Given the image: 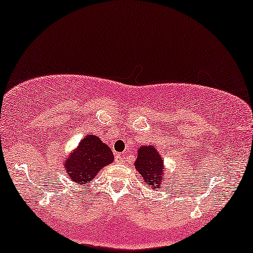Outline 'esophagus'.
I'll return each instance as SVG.
<instances>
[{
  "instance_id": "obj_1",
  "label": "esophagus",
  "mask_w": 253,
  "mask_h": 253,
  "mask_svg": "<svg viewBox=\"0 0 253 253\" xmlns=\"http://www.w3.org/2000/svg\"><path fill=\"white\" fill-rule=\"evenodd\" d=\"M116 161L119 162V164H124L126 162V157L122 153H117L116 154Z\"/></svg>"
}]
</instances>
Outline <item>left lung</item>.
Here are the masks:
<instances>
[{
    "instance_id": "1",
    "label": "left lung",
    "mask_w": 253,
    "mask_h": 253,
    "mask_svg": "<svg viewBox=\"0 0 253 253\" xmlns=\"http://www.w3.org/2000/svg\"><path fill=\"white\" fill-rule=\"evenodd\" d=\"M134 167L144 178V182L152 189H160L165 182V166L161 155L153 145L138 148V157Z\"/></svg>"
}]
</instances>
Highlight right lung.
<instances>
[{
  "label": "right lung",
  "instance_id": "obj_1",
  "mask_svg": "<svg viewBox=\"0 0 253 253\" xmlns=\"http://www.w3.org/2000/svg\"><path fill=\"white\" fill-rule=\"evenodd\" d=\"M114 160L113 152L99 137L87 134L64 160V170L76 184H88L102 167Z\"/></svg>",
  "mask_w": 253,
  "mask_h": 253
}]
</instances>
